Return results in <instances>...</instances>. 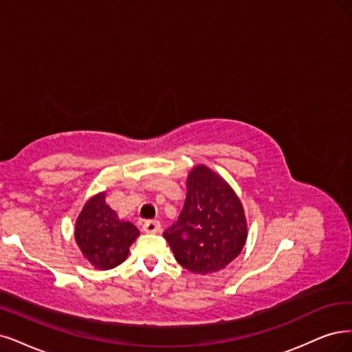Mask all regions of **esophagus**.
Masks as SVG:
<instances>
[{
  "label": "esophagus",
  "mask_w": 352,
  "mask_h": 352,
  "mask_svg": "<svg viewBox=\"0 0 352 352\" xmlns=\"http://www.w3.org/2000/svg\"><path fill=\"white\" fill-rule=\"evenodd\" d=\"M143 232H146V233H160L161 232L160 220H148V222L143 223Z\"/></svg>",
  "instance_id": "34e87169"
}]
</instances>
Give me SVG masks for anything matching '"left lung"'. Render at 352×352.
Returning a JSON list of instances; mask_svg holds the SVG:
<instances>
[{
    "mask_svg": "<svg viewBox=\"0 0 352 352\" xmlns=\"http://www.w3.org/2000/svg\"><path fill=\"white\" fill-rule=\"evenodd\" d=\"M246 220L236 194L204 165L187 178V197L177 222L164 232L177 261L196 274L225 268L242 251Z\"/></svg>",
    "mask_w": 352,
    "mask_h": 352,
    "instance_id": "obj_1",
    "label": "left lung"
}]
</instances>
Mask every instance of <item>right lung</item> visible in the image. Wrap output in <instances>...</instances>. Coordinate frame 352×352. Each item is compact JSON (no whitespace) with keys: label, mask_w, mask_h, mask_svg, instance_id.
Instances as JSON below:
<instances>
[{"label":"right lung","mask_w":352,"mask_h":352,"mask_svg":"<svg viewBox=\"0 0 352 352\" xmlns=\"http://www.w3.org/2000/svg\"><path fill=\"white\" fill-rule=\"evenodd\" d=\"M138 236V228L123 222L106 204L104 192L87 201L75 225V239L82 255L100 270L122 264Z\"/></svg>","instance_id":"obj_1"}]
</instances>
